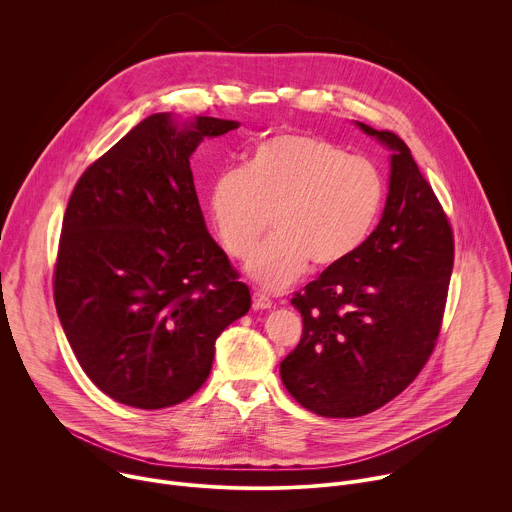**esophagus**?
<instances>
[{
	"mask_svg": "<svg viewBox=\"0 0 512 512\" xmlns=\"http://www.w3.org/2000/svg\"><path fill=\"white\" fill-rule=\"evenodd\" d=\"M253 306H255L257 310H269V308L273 306V300L265 294V291L255 289V291H253Z\"/></svg>",
	"mask_w": 512,
	"mask_h": 512,
	"instance_id": "esophagus-1",
	"label": "esophagus"
}]
</instances>
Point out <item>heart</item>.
Returning a JSON list of instances; mask_svg holds the SVG:
<instances>
[{
  "label": "heart",
  "mask_w": 512,
  "mask_h": 512,
  "mask_svg": "<svg viewBox=\"0 0 512 512\" xmlns=\"http://www.w3.org/2000/svg\"><path fill=\"white\" fill-rule=\"evenodd\" d=\"M387 200L381 168L314 133L281 131L259 141L243 170L218 176L208 210L225 251L247 261L269 218L275 235L249 265L269 289L296 281L312 263L332 269L373 235Z\"/></svg>",
  "instance_id": "obj_1"
}]
</instances>
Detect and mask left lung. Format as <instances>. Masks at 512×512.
<instances>
[{
  "mask_svg": "<svg viewBox=\"0 0 512 512\" xmlns=\"http://www.w3.org/2000/svg\"><path fill=\"white\" fill-rule=\"evenodd\" d=\"M358 125L393 150L385 212L354 257L291 298L304 330L279 364L289 395L322 417L367 415L415 381L440 336L454 267L450 218L405 141Z\"/></svg>",
  "mask_w": 512,
  "mask_h": 512,
  "instance_id": "1",
  "label": "left lung"
}]
</instances>
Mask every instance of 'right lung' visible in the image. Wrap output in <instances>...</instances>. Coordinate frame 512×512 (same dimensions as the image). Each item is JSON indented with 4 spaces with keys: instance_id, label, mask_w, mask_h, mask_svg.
<instances>
[{
    "instance_id": "add662e5",
    "label": "right lung",
    "mask_w": 512,
    "mask_h": 512,
    "mask_svg": "<svg viewBox=\"0 0 512 512\" xmlns=\"http://www.w3.org/2000/svg\"><path fill=\"white\" fill-rule=\"evenodd\" d=\"M237 121L170 113L137 123L70 194L54 263V304L87 377L137 409L186 401L210 375L214 342L251 308L208 235L190 156Z\"/></svg>"
}]
</instances>
